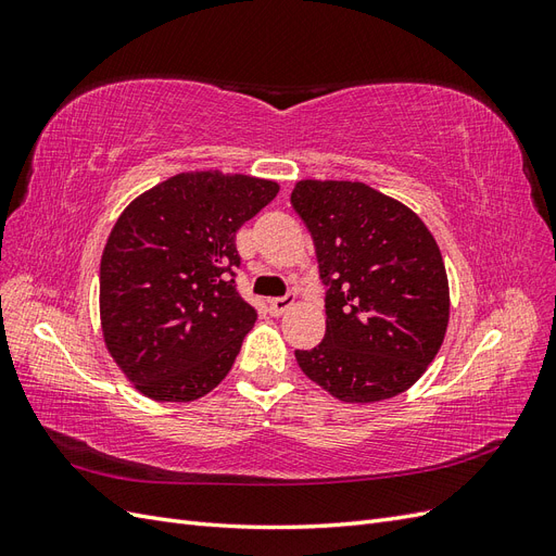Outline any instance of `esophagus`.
<instances>
[{
  "label": "esophagus",
  "mask_w": 556,
  "mask_h": 556,
  "mask_svg": "<svg viewBox=\"0 0 556 556\" xmlns=\"http://www.w3.org/2000/svg\"><path fill=\"white\" fill-rule=\"evenodd\" d=\"M294 304V294H288V296H280V299H268V313L271 315H282L288 313Z\"/></svg>",
  "instance_id": "esophagus-1"
}]
</instances>
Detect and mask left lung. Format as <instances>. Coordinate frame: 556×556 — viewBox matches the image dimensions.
I'll list each match as a JSON object with an SVG mask.
<instances>
[{"label": "left lung", "instance_id": "1", "mask_svg": "<svg viewBox=\"0 0 556 556\" xmlns=\"http://www.w3.org/2000/svg\"><path fill=\"white\" fill-rule=\"evenodd\" d=\"M290 199L327 288L325 339L294 350L301 371L348 403L406 392L447 329L439 243L408 206L364 182L299 180Z\"/></svg>", "mask_w": 556, "mask_h": 556}]
</instances>
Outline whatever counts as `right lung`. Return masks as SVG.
Returning a JSON list of instances; mask_svg holds the SVG:
<instances>
[{
	"label": "right lung",
	"instance_id": "right-lung-1",
	"mask_svg": "<svg viewBox=\"0 0 556 556\" xmlns=\"http://www.w3.org/2000/svg\"><path fill=\"white\" fill-rule=\"evenodd\" d=\"M278 194L243 174H178L117 217L99 268L104 343L137 390L194 401L220 384L257 311L237 290V231Z\"/></svg>",
	"mask_w": 556,
	"mask_h": 556
}]
</instances>
